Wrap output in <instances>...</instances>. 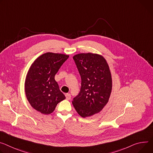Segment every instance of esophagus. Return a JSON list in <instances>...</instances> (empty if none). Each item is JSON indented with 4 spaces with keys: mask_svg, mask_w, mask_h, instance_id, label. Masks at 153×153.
Listing matches in <instances>:
<instances>
[{
    "mask_svg": "<svg viewBox=\"0 0 153 153\" xmlns=\"http://www.w3.org/2000/svg\"><path fill=\"white\" fill-rule=\"evenodd\" d=\"M65 96H66V100H71V94H69V93H66V94H65Z\"/></svg>",
    "mask_w": 153,
    "mask_h": 153,
    "instance_id": "34e87169",
    "label": "esophagus"
}]
</instances>
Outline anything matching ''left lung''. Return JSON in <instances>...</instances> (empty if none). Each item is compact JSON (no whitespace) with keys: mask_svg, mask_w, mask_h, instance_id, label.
Here are the masks:
<instances>
[{"mask_svg":"<svg viewBox=\"0 0 153 153\" xmlns=\"http://www.w3.org/2000/svg\"><path fill=\"white\" fill-rule=\"evenodd\" d=\"M73 59L81 77V88L73 101L78 114L85 118L98 114L108 102L112 79L106 60L93 53H80Z\"/></svg>","mask_w":153,"mask_h":153,"instance_id":"1","label":"left lung"}]
</instances>
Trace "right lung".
Instances as JSON below:
<instances>
[{
  "instance_id": "add662e5",
  "label": "right lung",
  "mask_w": 153,
  "mask_h": 153,
  "mask_svg": "<svg viewBox=\"0 0 153 153\" xmlns=\"http://www.w3.org/2000/svg\"><path fill=\"white\" fill-rule=\"evenodd\" d=\"M69 55L46 52L31 65L25 80V93L31 106L45 115L52 113L66 98L60 90L55 75Z\"/></svg>"
}]
</instances>
